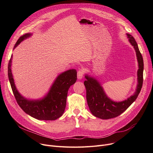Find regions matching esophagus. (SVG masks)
Returning <instances> with one entry per match:
<instances>
[{
    "instance_id": "esophagus-1",
    "label": "esophagus",
    "mask_w": 153,
    "mask_h": 153,
    "mask_svg": "<svg viewBox=\"0 0 153 153\" xmlns=\"http://www.w3.org/2000/svg\"><path fill=\"white\" fill-rule=\"evenodd\" d=\"M83 75H84V71L82 69H79L78 71V73H77V78L78 79H81L83 78Z\"/></svg>"
}]
</instances>
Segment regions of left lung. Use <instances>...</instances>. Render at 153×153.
<instances>
[{
    "label": "left lung",
    "instance_id": "1",
    "mask_svg": "<svg viewBox=\"0 0 153 153\" xmlns=\"http://www.w3.org/2000/svg\"><path fill=\"white\" fill-rule=\"evenodd\" d=\"M127 36L129 42L135 49L139 66L136 91L133 95L127 100L120 102H115L106 96L102 86L95 78L86 75V79L84 82V85L86 90L87 103L91 113L97 118L108 120L117 117L134 102L141 91L143 83L144 63L143 56L134 38L128 33H127Z\"/></svg>",
    "mask_w": 153,
    "mask_h": 153
}]
</instances>
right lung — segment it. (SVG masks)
Listing matches in <instances>:
<instances>
[{
  "label": "right lung",
  "mask_w": 153,
  "mask_h": 153,
  "mask_svg": "<svg viewBox=\"0 0 153 153\" xmlns=\"http://www.w3.org/2000/svg\"><path fill=\"white\" fill-rule=\"evenodd\" d=\"M31 33H26L18 39L13 49ZM12 55L8 65V76L13 95L18 105L24 111L39 120H55L63 114L67 103L68 89L77 79L75 69L65 71L57 76L47 95L39 100H30L23 97L17 91L14 83L11 70Z\"/></svg>",
  "instance_id": "1"
}]
</instances>
